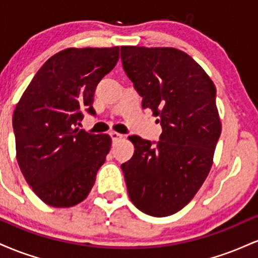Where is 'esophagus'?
I'll return each mask as SVG.
<instances>
[{
    "mask_svg": "<svg viewBox=\"0 0 258 258\" xmlns=\"http://www.w3.org/2000/svg\"><path fill=\"white\" fill-rule=\"evenodd\" d=\"M110 137H111L112 141H117V139H121V138H122V137H123V135H121V133H119V132L112 131V132H110Z\"/></svg>",
    "mask_w": 258,
    "mask_h": 258,
    "instance_id": "1",
    "label": "esophagus"
}]
</instances>
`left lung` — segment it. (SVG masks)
<instances>
[{
	"instance_id": "1",
	"label": "left lung",
	"mask_w": 258,
	"mask_h": 258,
	"mask_svg": "<svg viewBox=\"0 0 258 258\" xmlns=\"http://www.w3.org/2000/svg\"><path fill=\"white\" fill-rule=\"evenodd\" d=\"M123 69L158 116L156 146L131 136V160L121 165L133 205L154 217L182 210L205 182L221 136L216 87L205 70L172 47L121 46Z\"/></svg>"
}]
</instances>
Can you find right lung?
Instances as JSON below:
<instances>
[{"label": "right lung", "instance_id": "right-lung-1", "mask_svg": "<svg viewBox=\"0 0 258 258\" xmlns=\"http://www.w3.org/2000/svg\"><path fill=\"white\" fill-rule=\"evenodd\" d=\"M117 46L55 53L36 73L13 114L17 161L34 193L47 205L84 201L111 147L108 135L79 128L82 109L96 114L97 85L119 60Z\"/></svg>", "mask_w": 258, "mask_h": 258}]
</instances>
